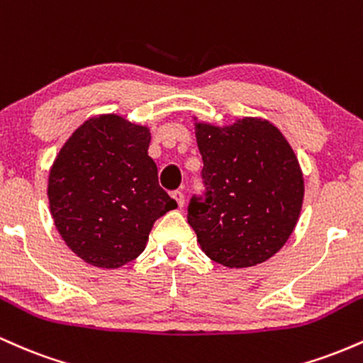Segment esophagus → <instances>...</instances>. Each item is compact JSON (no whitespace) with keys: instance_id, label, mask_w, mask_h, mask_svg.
Returning a JSON list of instances; mask_svg holds the SVG:
<instances>
[{"instance_id":"1","label":"esophagus","mask_w":363,"mask_h":363,"mask_svg":"<svg viewBox=\"0 0 363 363\" xmlns=\"http://www.w3.org/2000/svg\"><path fill=\"white\" fill-rule=\"evenodd\" d=\"M172 198L176 199V203H177V206L179 208H182L184 206V193H182V191H172Z\"/></svg>"}]
</instances>
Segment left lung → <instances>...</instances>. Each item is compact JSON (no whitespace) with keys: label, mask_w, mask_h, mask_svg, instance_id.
Masks as SVG:
<instances>
[{"label":"left lung","mask_w":363,"mask_h":363,"mask_svg":"<svg viewBox=\"0 0 363 363\" xmlns=\"http://www.w3.org/2000/svg\"><path fill=\"white\" fill-rule=\"evenodd\" d=\"M205 193L193 196L187 223L210 259L247 268L269 259L289 240L303 201L294 150L269 121L232 126L196 124Z\"/></svg>","instance_id":"8db88e82"}]
</instances>
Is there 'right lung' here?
Returning <instances> with one entry per match:
<instances>
[{
  "instance_id": "add662e5",
  "label": "right lung",
  "mask_w": 363,
  "mask_h": 363,
  "mask_svg": "<svg viewBox=\"0 0 363 363\" xmlns=\"http://www.w3.org/2000/svg\"><path fill=\"white\" fill-rule=\"evenodd\" d=\"M148 128L114 114L91 118L69 136L49 172L57 232L89 264L119 268L145 251L155 220L177 208L158 184Z\"/></svg>"
}]
</instances>
